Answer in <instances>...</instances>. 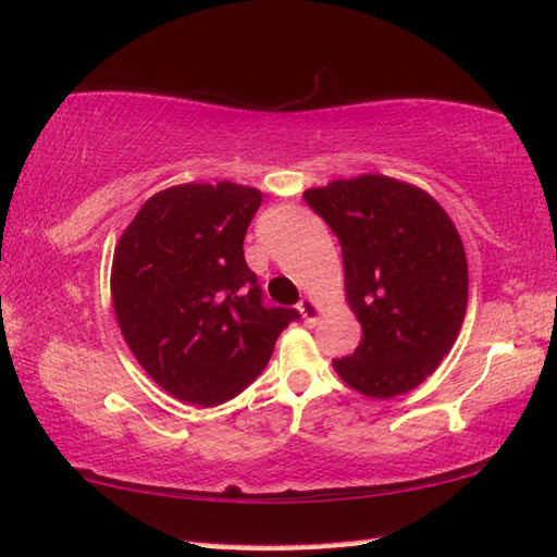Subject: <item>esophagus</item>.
I'll return each instance as SVG.
<instances>
[{"label": "esophagus", "mask_w": 557, "mask_h": 557, "mask_svg": "<svg viewBox=\"0 0 557 557\" xmlns=\"http://www.w3.org/2000/svg\"><path fill=\"white\" fill-rule=\"evenodd\" d=\"M299 313L306 322H318V318L322 315V308L320 304L313 299V296H304L299 301Z\"/></svg>", "instance_id": "obj_1"}]
</instances>
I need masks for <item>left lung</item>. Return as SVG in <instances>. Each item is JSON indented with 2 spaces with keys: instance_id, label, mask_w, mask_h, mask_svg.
I'll return each mask as SVG.
<instances>
[{
  "instance_id": "left-lung-1",
  "label": "left lung",
  "mask_w": 557,
  "mask_h": 557,
  "mask_svg": "<svg viewBox=\"0 0 557 557\" xmlns=\"http://www.w3.org/2000/svg\"><path fill=\"white\" fill-rule=\"evenodd\" d=\"M342 244L346 301L363 339L332 360L351 389H416L456 344L468 310V258L454 220L424 189L386 175L304 191Z\"/></svg>"
}]
</instances>
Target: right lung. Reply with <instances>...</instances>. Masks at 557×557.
<instances>
[{
  "mask_svg": "<svg viewBox=\"0 0 557 557\" xmlns=\"http://www.w3.org/2000/svg\"><path fill=\"white\" fill-rule=\"evenodd\" d=\"M263 194L225 180L153 194L113 251L115 320L137 363L171 396L218 406L258 377L294 308H265L244 261Z\"/></svg>",
  "mask_w": 557,
  "mask_h": 557,
  "instance_id": "obj_1",
  "label": "right lung"
}]
</instances>
